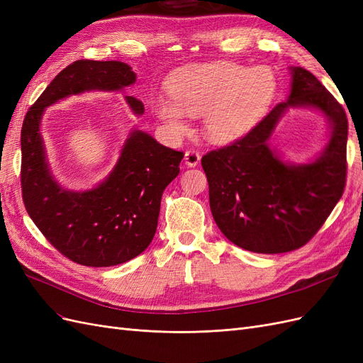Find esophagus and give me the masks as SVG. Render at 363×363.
<instances>
[{
  "mask_svg": "<svg viewBox=\"0 0 363 363\" xmlns=\"http://www.w3.org/2000/svg\"><path fill=\"white\" fill-rule=\"evenodd\" d=\"M201 155L199 151H186L184 152V164L188 168H195L200 163Z\"/></svg>",
  "mask_w": 363,
  "mask_h": 363,
  "instance_id": "esophagus-1",
  "label": "esophagus"
}]
</instances>
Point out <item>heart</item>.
I'll list each match as a JSON object with an SVG mask.
<instances>
[{
	"label": "heart",
	"mask_w": 363,
	"mask_h": 363,
	"mask_svg": "<svg viewBox=\"0 0 363 363\" xmlns=\"http://www.w3.org/2000/svg\"><path fill=\"white\" fill-rule=\"evenodd\" d=\"M168 96L152 112L172 136L188 131V116L203 115V133L215 144L242 138L265 115L277 94V77L267 65L247 68L235 62L195 63L175 72Z\"/></svg>",
	"instance_id": "obj_1"
}]
</instances>
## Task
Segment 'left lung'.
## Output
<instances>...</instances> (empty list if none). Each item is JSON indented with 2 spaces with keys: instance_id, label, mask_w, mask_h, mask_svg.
<instances>
[{
  "instance_id": "8db88e82",
  "label": "left lung",
  "mask_w": 363,
  "mask_h": 363,
  "mask_svg": "<svg viewBox=\"0 0 363 363\" xmlns=\"http://www.w3.org/2000/svg\"><path fill=\"white\" fill-rule=\"evenodd\" d=\"M288 100L276 106L242 139L201 159L213 219L235 245L263 255L303 247L344 192L348 123L333 95L304 68L289 67ZM292 108L328 119L325 148L303 164L284 161L269 140Z\"/></svg>"
}]
</instances>
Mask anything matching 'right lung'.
Instances as JSON below:
<instances>
[{
	"instance_id": "1",
	"label": "right lung",
	"mask_w": 363,
	"mask_h": 363,
	"mask_svg": "<svg viewBox=\"0 0 363 363\" xmlns=\"http://www.w3.org/2000/svg\"><path fill=\"white\" fill-rule=\"evenodd\" d=\"M136 74L124 62L77 60L48 84L26 115L21 131L23 199L33 223L63 256L84 267H113L139 256L157 228L164 188L177 177L183 152L131 128L107 177L94 188L74 191L54 177L42 136L45 108L72 95L121 92ZM133 115L145 108L124 96Z\"/></svg>"
}]
</instances>
